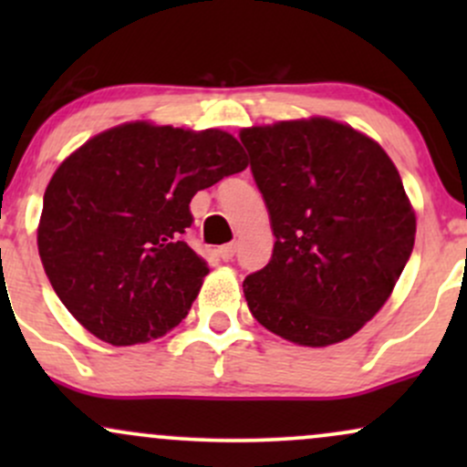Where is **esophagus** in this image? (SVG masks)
Segmentation results:
<instances>
[{
  "mask_svg": "<svg viewBox=\"0 0 467 467\" xmlns=\"http://www.w3.org/2000/svg\"><path fill=\"white\" fill-rule=\"evenodd\" d=\"M234 252H237V245H234V244L222 245V248H219V256H222L223 261H230L234 256Z\"/></svg>",
  "mask_w": 467,
  "mask_h": 467,
  "instance_id": "esophagus-1",
  "label": "esophagus"
}]
</instances>
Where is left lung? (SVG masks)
<instances>
[{
  "label": "left lung",
  "instance_id": "left-lung-1",
  "mask_svg": "<svg viewBox=\"0 0 467 467\" xmlns=\"http://www.w3.org/2000/svg\"><path fill=\"white\" fill-rule=\"evenodd\" d=\"M275 250L248 275L252 316L303 347L347 340L389 301L415 245V213L378 142L329 118L241 130Z\"/></svg>",
  "mask_w": 467,
  "mask_h": 467
}]
</instances>
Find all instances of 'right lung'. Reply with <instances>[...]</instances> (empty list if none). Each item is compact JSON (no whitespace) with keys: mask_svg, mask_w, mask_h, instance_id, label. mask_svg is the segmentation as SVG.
<instances>
[{"mask_svg":"<svg viewBox=\"0 0 467 467\" xmlns=\"http://www.w3.org/2000/svg\"><path fill=\"white\" fill-rule=\"evenodd\" d=\"M248 166L226 131L125 122L77 149L44 195L36 244L57 296L116 347L186 318L206 261L184 241L197 191Z\"/></svg>","mask_w":467,"mask_h":467,"instance_id":"obj_1","label":"right lung"}]
</instances>
